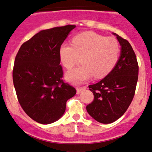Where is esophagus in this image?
Segmentation results:
<instances>
[{
	"label": "esophagus",
	"instance_id": "obj_1",
	"mask_svg": "<svg viewBox=\"0 0 152 152\" xmlns=\"http://www.w3.org/2000/svg\"><path fill=\"white\" fill-rule=\"evenodd\" d=\"M87 87H77L76 88V92H77V94H80L81 92H82L83 90H84Z\"/></svg>",
	"mask_w": 152,
	"mask_h": 152
}]
</instances>
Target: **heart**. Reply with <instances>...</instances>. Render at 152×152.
Wrapping results in <instances>:
<instances>
[{"label":"heart","mask_w":152,"mask_h":152,"mask_svg":"<svg viewBox=\"0 0 152 152\" xmlns=\"http://www.w3.org/2000/svg\"><path fill=\"white\" fill-rule=\"evenodd\" d=\"M120 52V45L116 38L85 32L74 36L72 45L62 44L59 48V58L68 70L81 58L82 65L65 75L69 82L80 84L93 76L97 79L106 76L118 63Z\"/></svg>","instance_id":"1"}]
</instances>
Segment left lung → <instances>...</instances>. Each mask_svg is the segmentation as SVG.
Returning a JSON list of instances; mask_svg holds the SVG:
<instances>
[{"mask_svg":"<svg viewBox=\"0 0 152 152\" xmlns=\"http://www.w3.org/2000/svg\"><path fill=\"white\" fill-rule=\"evenodd\" d=\"M113 34L122 47L118 63L104 79L89 86L94 100L87 105V111L103 124L114 122L125 113L133 99L138 78V64L130 44Z\"/></svg>","mask_w":152,"mask_h":152,"instance_id":"obj_1","label":"left lung"}]
</instances>
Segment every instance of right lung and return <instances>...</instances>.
<instances>
[{
  "label": "right lung",
  "instance_id": "add662e5",
  "mask_svg": "<svg viewBox=\"0 0 152 152\" xmlns=\"http://www.w3.org/2000/svg\"><path fill=\"white\" fill-rule=\"evenodd\" d=\"M76 25L41 30L22 44L14 60L13 82L20 105L43 124L58 120L76 89L65 83L59 48Z\"/></svg>",
  "mask_w": 152,
  "mask_h": 152
}]
</instances>
